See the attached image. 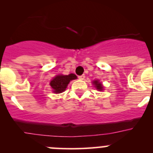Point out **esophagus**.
<instances>
[{
  "label": "esophagus",
  "mask_w": 153,
  "mask_h": 153,
  "mask_svg": "<svg viewBox=\"0 0 153 153\" xmlns=\"http://www.w3.org/2000/svg\"><path fill=\"white\" fill-rule=\"evenodd\" d=\"M78 78H79L80 80H84V78H85V75H80V76H78Z\"/></svg>",
  "instance_id": "obj_1"
}]
</instances>
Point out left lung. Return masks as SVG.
<instances>
[{
	"label": "left lung",
	"mask_w": 153,
	"mask_h": 153,
	"mask_svg": "<svg viewBox=\"0 0 153 153\" xmlns=\"http://www.w3.org/2000/svg\"><path fill=\"white\" fill-rule=\"evenodd\" d=\"M93 84L95 85V87L97 88V89H98V90H103V86L102 84H101V83L98 82V81H93Z\"/></svg>",
	"instance_id": "8db88e82"
}]
</instances>
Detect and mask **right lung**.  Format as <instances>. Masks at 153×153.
<instances>
[{
    "mask_svg": "<svg viewBox=\"0 0 153 153\" xmlns=\"http://www.w3.org/2000/svg\"><path fill=\"white\" fill-rule=\"evenodd\" d=\"M77 76L75 74H69L68 75H57L50 82V86L55 93H61L66 89L70 81L76 79Z\"/></svg>",
    "mask_w": 153,
    "mask_h": 153,
    "instance_id": "add662e5",
    "label": "right lung"
}]
</instances>
